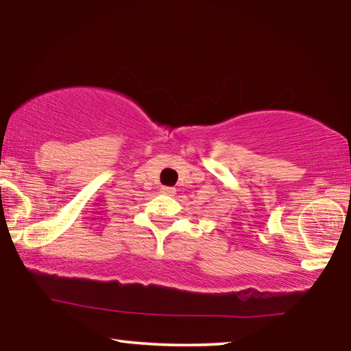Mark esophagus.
<instances>
[{"label": "esophagus", "instance_id": "obj_1", "mask_svg": "<svg viewBox=\"0 0 351 351\" xmlns=\"http://www.w3.org/2000/svg\"><path fill=\"white\" fill-rule=\"evenodd\" d=\"M161 193H163V195L174 196L176 195V188H172V186H161Z\"/></svg>", "mask_w": 351, "mask_h": 351}]
</instances>
